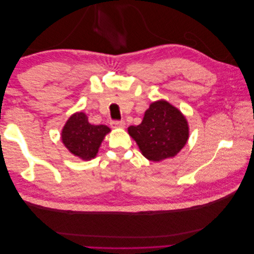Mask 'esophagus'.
<instances>
[{"label":"esophagus","instance_id":"obj_1","mask_svg":"<svg viewBox=\"0 0 254 254\" xmlns=\"http://www.w3.org/2000/svg\"><path fill=\"white\" fill-rule=\"evenodd\" d=\"M111 127L113 129H118V128H124L125 127V122L124 121H114L111 122Z\"/></svg>","mask_w":254,"mask_h":254}]
</instances>
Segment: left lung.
<instances>
[{"label":"left lung","instance_id":"left-lung-1","mask_svg":"<svg viewBox=\"0 0 254 254\" xmlns=\"http://www.w3.org/2000/svg\"><path fill=\"white\" fill-rule=\"evenodd\" d=\"M128 133L146 159L160 162L178 155L189 140L190 127L178 108L159 99L149 105L140 125L128 127Z\"/></svg>","mask_w":254,"mask_h":254}]
</instances>
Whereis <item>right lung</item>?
I'll list each match as a JSON object with an SVG mask.
<instances>
[{"label":"right lung","instance_id":"obj_1","mask_svg":"<svg viewBox=\"0 0 254 254\" xmlns=\"http://www.w3.org/2000/svg\"><path fill=\"white\" fill-rule=\"evenodd\" d=\"M110 131L106 125L91 124L87 114L78 111L65 122L61 130V142L73 156L90 161L97 156L102 142Z\"/></svg>","mask_w":254,"mask_h":254}]
</instances>
